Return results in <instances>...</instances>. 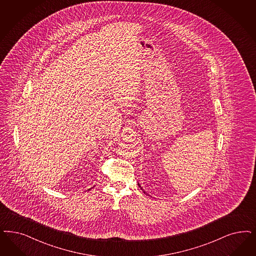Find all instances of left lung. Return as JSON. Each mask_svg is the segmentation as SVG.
<instances>
[{
  "label": "left lung",
  "mask_w": 256,
  "mask_h": 256,
  "mask_svg": "<svg viewBox=\"0 0 256 256\" xmlns=\"http://www.w3.org/2000/svg\"><path fill=\"white\" fill-rule=\"evenodd\" d=\"M140 187H141V186H140Z\"/></svg>",
  "instance_id": "left-lung-1"
}]
</instances>
